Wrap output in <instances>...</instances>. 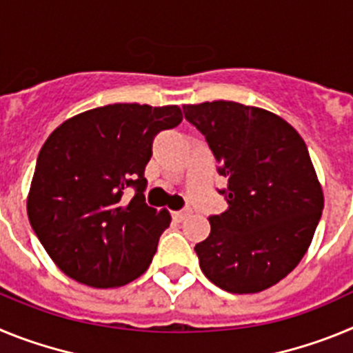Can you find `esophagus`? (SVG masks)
Masks as SVG:
<instances>
[{
	"label": "esophagus",
	"mask_w": 353,
	"mask_h": 353,
	"mask_svg": "<svg viewBox=\"0 0 353 353\" xmlns=\"http://www.w3.org/2000/svg\"><path fill=\"white\" fill-rule=\"evenodd\" d=\"M173 215H174V219H176V221H183L187 215H191V208H183V210L174 212Z\"/></svg>",
	"instance_id": "34e87169"
}]
</instances>
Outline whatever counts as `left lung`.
I'll return each instance as SVG.
<instances>
[{"mask_svg": "<svg viewBox=\"0 0 353 353\" xmlns=\"http://www.w3.org/2000/svg\"><path fill=\"white\" fill-rule=\"evenodd\" d=\"M203 134L228 208L196 244L199 267L230 293H258L288 276L310 248L323 191L301 134L267 109L232 101L183 105Z\"/></svg>", "mask_w": 353, "mask_h": 353, "instance_id": "8db88e82", "label": "left lung"}]
</instances>
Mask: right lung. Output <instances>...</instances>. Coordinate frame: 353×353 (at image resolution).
<instances>
[{"label": "right lung", "instance_id": "obj_1", "mask_svg": "<svg viewBox=\"0 0 353 353\" xmlns=\"http://www.w3.org/2000/svg\"><path fill=\"white\" fill-rule=\"evenodd\" d=\"M180 121L179 105L109 104L52 130L26 208L61 272L93 288H117L148 269L171 215L145 203V166L155 136ZM127 186L137 189L129 202Z\"/></svg>", "mask_w": 353, "mask_h": 353}]
</instances>
